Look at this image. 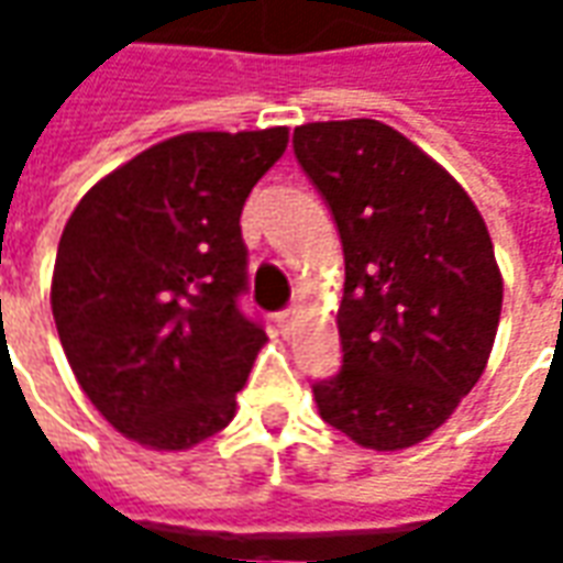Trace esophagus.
<instances>
[{"instance_id": "obj_1", "label": "esophagus", "mask_w": 563, "mask_h": 563, "mask_svg": "<svg viewBox=\"0 0 563 563\" xmlns=\"http://www.w3.org/2000/svg\"><path fill=\"white\" fill-rule=\"evenodd\" d=\"M274 319H277V325H280L283 331H289V325H292V319H295V310H280Z\"/></svg>"}]
</instances>
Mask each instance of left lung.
<instances>
[{
  "label": "left lung",
  "mask_w": 563,
  "mask_h": 563,
  "mask_svg": "<svg viewBox=\"0 0 563 563\" xmlns=\"http://www.w3.org/2000/svg\"><path fill=\"white\" fill-rule=\"evenodd\" d=\"M295 156L338 222L343 367L319 416L377 452L434 434L483 377L504 277L483 213L452 174L379 120L307 123Z\"/></svg>",
  "instance_id": "1"
}]
</instances>
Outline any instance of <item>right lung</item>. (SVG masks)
Returning a JSON list of instances; mask_svg holds the SVG:
<instances>
[{"label": "right lung", "mask_w": 563, "mask_h": 563, "mask_svg": "<svg viewBox=\"0 0 563 563\" xmlns=\"http://www.w3.org/2000/svg\"><path fill=\"white\" fill-rule=\"evenodd\" d=\"M289 129L186 132L80 198L56 250L51 307L92 407L156 452L208 440L234 416L262 343L241 210Z\"/></svg>", "instance_id": "right-lung-1"}]
</instances>
